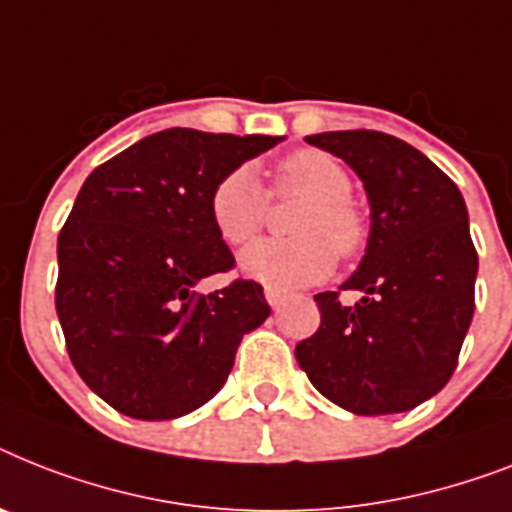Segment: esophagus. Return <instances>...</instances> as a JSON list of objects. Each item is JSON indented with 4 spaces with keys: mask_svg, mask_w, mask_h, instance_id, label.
Masks as SVG:
<instances>
[{
    "mask_svg": "<svg viewBox=\"0 0 512 512\" xmlns=\"http://www.w3.org/2000/svg\"><path fill=\"white\" fill-rule=\"evenodd\" d=\"M265 299H268V305L273 307V310H278V307L284 305L286 292H281V289H276V286H265Z\"/></svg>",
    "mask_w": 512,
    "mask_h": 512,
    "instance_id": "1",
    "label": "esophagus"
}]
</instances>
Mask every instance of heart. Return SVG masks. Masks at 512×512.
I'll return each instance as SVG.
<instances>
[{
  "label": "heart",
  "mask_w": 512,
  "mask_h": 512,
  "mask_svg": "<svg viewBox=\"0 0 512 512\" xmlns=\"http://www.w3.org/2000/svg\"><path fill=\"white\" fill-rule=\"evenodd\" d=\"M273 199H305L294 213V236L249 244L239 265L270 286H307L326 278L339 257H355L368 242V218L352 202V178L321 149H297L273 170ZM249 165L228 170L210 191V220L226 244H244L265 226L270 199Z\"/></svg>",
  "instance_id": "obj_1"
}]
</instances>
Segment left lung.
Here are the masks:
<instances>
[{
	"instance_id": "8db88e82",
	"label": "left lung",
	"mask_w": 512,
	"mask_h": 512,
	"mask_svg": "<svg viewBox=\"0 0 512 512\" xmlns=\"http://www.w3.org/2000/svg\"><path fill=\"white\" fill-rule=\"evenodd\" d=\"M342 157L371 202V236L342 289L315 294L321 326L297 363L323 397L357 415H392L434 397L455 373L473 318L479 255L463 194L418 149L381 131L307 136Z\"/></svg>"
}]
</instances>
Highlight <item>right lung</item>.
Segmentation results:
<instances>
[{
	"label": "right lung",
	"instance_id": "add662e5",
	"mask_svg": "<svg viewBox=\"0 0 512 512\" xmlns=\"http://www.w3.org/2000/svg\"><path fill=\"white\" fill-rule=\"evenodd\" d=\"M278 141L168 128L83 181L57 239L54 307L70 363L118 413L170 421L213 400L242 336L270 315L257 281L194 286L234 268L210 191Z\"/></svg>",
	"mask_w": 512,
	"mask_h": 512
}]
</instances>
